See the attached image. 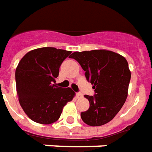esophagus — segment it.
Returning a JSON list of instances; mask_svg holds the SVG:
<instances>
[{"instance_id": "34e87169", "label": "esophagus", "mask_w": 152, "mask_h": 152, "mask_svg": "<svg viewBox=\"0 0 152 152\" xmlns=\"http://www.w3.org/2000/svg\"><path fill=\"white\" fill-rule=\"evenodd\" d=\"M76 96H77L78 98H81V97H83V94H81L80 92H78V93H76Z\"/></svg>"}]
</instances>
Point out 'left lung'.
<instances>
[{"instance_id":"obj_1","label":"left lung","mask_w":152,"mask_h":152,"mask_svg":"<svg viewBox=\"0 0 152 152\" xmlns=\"http://www.w3.org/2000/svg\"><path fill=\"white\" fill-rule=\"evenodd\" d=\"M70 58L79 62L95 93L94 96L85 95L90 108L80 113L83 122L93 127L109 123L128 97L131 72L127 60L120 54L104 49L75 52Z\"/></svg>"}]
</instances>
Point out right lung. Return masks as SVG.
<instances>
[{"label": "right lung", "instance_id": "right-lung-1", "mask_svg": "<svg viewBox=\"0 0 152 152\" xmlns=\"http://www.w3.org/2000/svg\"><path fill=\"white\" fill-rule=\"evenodd\" d=\"M71 53L56 48H40L27 53L19 62L15 70L17 95L31 120L53 124L66 103L72 100L75 92L56 84L60 66Z\"/></svg>", "mask_w": 152, "mask_h": 152}]
</instances>
